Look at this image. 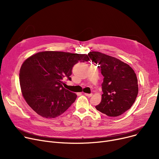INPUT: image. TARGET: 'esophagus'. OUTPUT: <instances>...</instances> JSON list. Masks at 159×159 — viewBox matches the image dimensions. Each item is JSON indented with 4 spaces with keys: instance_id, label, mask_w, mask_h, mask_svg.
<instances>
[{
    "instance_id": "1",
    "label": "esophagus",
    "mask_w": 159,
    "mask_h": 159,
    "mask_svg": "<svg viewBox=\"0 0 159 159\" xmlns=\"http://www.w3.org/2000/svg\"><path fill=\"white\" fill-rule=\"evenodd\" d=\"M84 95H85L86 96L88 97H91V96L93 95V94H92V93H90V94H89V93H84Z\"/></svg>"
}]
</instances>
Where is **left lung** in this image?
Masks as SVG:
<instances>
[{
  "label": "left lung",
  "instance_id": "obj_1",
  "mask_svg": "<svg viewBox=\"0 0 159 159\" xmlns=\"http://www.w3.org/2000/svg\"><path fill=\"white\" fill-rule=\"evenodd\" d=\"M88 56L98 64L104 79L101 102L96 109L109 116H118L135 102L139 88L136 74L131 67L115 57L91 52ZM99 67V66H98Z\"/></svg>",
  "mask_w": 159,
  "mask_h": 159
}]
</instances>
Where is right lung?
Wrapping results in <instances>:
<instances>
[{"label": "right lung", "mask_w": 159, "mask_h": 159, "mask_svg": "<svg viewBox=\"0 0 159 159\" xmlns=\"http://www.w3.org/2000/svg\"><path fill=\"white\" fill-rule=\"evenodd\" d=\"M87 55L62 52H43L22 64L19 80L28 104L43 117L55 118L66 111L77 95L65 89L64 80H71L72 68L78 62H88Z\"/></svg>", "instance_id": "obj_1"}]
</instances>
